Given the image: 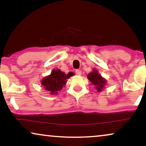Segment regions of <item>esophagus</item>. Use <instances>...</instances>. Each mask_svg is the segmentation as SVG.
Returning a JSON list of instances; mask_svg holds the SVG:
<instances>
[{
  "label": "esophagus",
  "mask_w": 146,
  "mask_h": 146,
  "mask_svg": "<svg viewBox=\"0 0 146 146\" xmlns=\"http://www.w3.org/2000/svg\"><path fill=\"white\" fill-rule=\"evenodd\" d=\"M76 74L77 75H81L82 71L80 70H76Z\"/></svg>",
  "instance_id": "obj_1"
}]
</instances>
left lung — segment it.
Segmentation results:
<instances>
[{
    "label": "left lung",
    "instance_id": "8db88e82",
    "mask_svg": "<svg viewBox=\"0 0 146 146\" xmlns=\"http://www.w3.org/2000/svg\"><path fill=\"white\" fill-rule=\"evenodd\" d=\"M88 79L91 82L92 84L95 86L96 89L99 92H100L106 84V80L102 77V76L95 69L88 74Z\"/></svg>",
    "mask_w": 146,
    "mask_h": 146
}]
</instances>
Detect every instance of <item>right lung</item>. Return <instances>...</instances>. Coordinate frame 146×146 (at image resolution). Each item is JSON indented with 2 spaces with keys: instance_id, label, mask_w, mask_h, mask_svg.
I'll return each mask as SVG.
<instances>
[{
  "instance_id": "right-lung-1",
  "label": "right lung",
  "mask_w": 146,
  "mask_h": 146,
  "mask_svg": "<svg viewBox=\"0 0 146 146\" xmlns=\"http://www.w3.org/2000/svg\"><path fill=\"white\" fill-rule=\"evenodd\" d=\"M74 75L73 72H69L66 74L60 70H53L50 75L47 76L42 80L41 84L46 90L49 91L52 94H57L58 92L61 90L67 82L66 80Z\"/></svg>"
}]
</instances>
